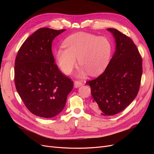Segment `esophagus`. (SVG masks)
Instances as JSON below:
<instances>
[{"instance_id": "obj_1", "label": "esophagus", "mask_w": 154, "mask_h": 154, "mask_svg": "<svg viewBox=\"0 0 154 154\" xmlns=\"http://www.w3.org/2000/svg\"><path fill=\"white\" fill-rule=\"evenodd\" d=\"M74 87H75V88L80 87V86L83 85V83L81 81H77V80H76V81H74Z\"/></svg>"}]
</instances>
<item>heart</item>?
Instances as JSON below:
<instances>
[{"label": "heart", "instance_id": "obj_1", "mask_svg": "<svg viewBox=\"0 0 154 154\" xmlns=\"http://www.w3.org/2000/svg\"><path fill=\"white\" fill-rule=\"evenodd\" d=\"M63 46L56 52V60L59 67L66 74H70L76 66V59L82 66L79 76L87 72L96 76L103 72L108 66L112 53L109 40L104 37L85 32L74 34L65 40Z\"/></svg>", "mask_w": 154, "mask_h": 154}]
</instances>
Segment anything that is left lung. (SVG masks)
Listing matches in <instances>:
<instances>
[{
    "label": "left lung",
    "instance_id": "1",
    "mask_svg": "<svg viewBox=\"0 0 154 154\" xmlns=\"http://www.w3.org/2000/svg\"><path fill=\"white\" fill-rule=\"evenodd\" d=\"M116 42L112 58L100 76L86 82L91 89L93 108L103 116L124 110L136 97L143 72L142 58L128 36L109 28Z\"/></svg>",
    "mask_w": 154,
    "mask_h": 154
}]
</instances>
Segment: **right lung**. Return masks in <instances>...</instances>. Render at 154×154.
<instances>
[{
  "mask_svg": "<svg viewBox=\"0 0 154 154\" xmlns=\"http://www.w3.org/2000/svg\"><path fill=\"white\" fill-rule=\"evenodd\" d=\"M66 29L43 27L36 31L18 50L15 63V83L31 113L50 118L63 110L73 82L54 63L51 50L56 36Z\"/></svg>",
  "mask_w": 154,
  "mask_h": 154,
  "instance_id": "1",
  "label": "right lung"
}]
</instances>
